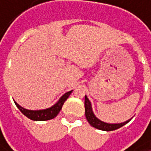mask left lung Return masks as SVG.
<instances>
[{
  "mask_svg": "<svg viewBox=\"0 0 151 151\" xmlns=\"http://www.w3.org/2000/svg\"><path fill=\"white\" fill-rule=\"evenodd\" d=\"M84 106H85V116H86V119L88 120V122L90 124L91 126L96 128V129H99V130H101V131H106V132H111V131H114V130H117L120 127H122L123 125L126 124L132 119L122 122V123H116V124H110V123H106V122H104L102 120L99 119L95 114L93 112V108H92V104L90 102V101L88 100V98L85 95V104H84Z\"/></svg>",
  "mask_w": 151,
  "mask_h": 151,
  "instance_id": "8db88e82",
  "label": "left lung"
}]
</instances>
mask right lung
Wrapping results in <instances>:
<instances>
[{
    "mask_svg": "<svg viewBox=\"0 0 151 151\" xmlns=\"http://www.w3.org/2000/svg\"><path fill=\"white\" fill-rule=\"evenodd\" d=\"M73 90L65 93L59 100L58 101L54 104L52 106L46 108V109H41V110H28L24 107H22L21 106H19L16 101H14L16 106L19 109V111L23 113L25 116H27L28 119L34 120V121H45V120H50L54 119L61 111L63 103L65 102V101L69 98L70 93H72Z\"/></svg>",
    "mask_w": 151,
    "mask_h": 151,
    "instance_id": "1",
    "label": "right lung"
}]
</instances>
